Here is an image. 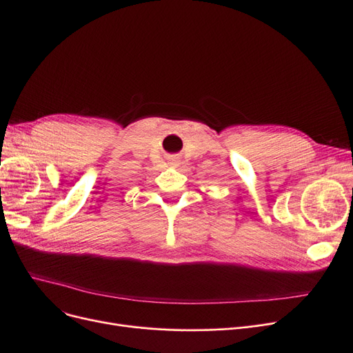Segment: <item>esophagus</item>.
I'll return each instance as SVG.
<instances>
[{"mask_svg": "<svg viewBox=\"0 0 353 353\" xmlns=\"http://www.w3.org/2000/svg\"><path fill=\"white\" fill-rule=\"evenodd\" d=\"M169 163H170V165H176V163H178V160H176L175 157H172V159L169 160Z\"/></svg>", "mask_w": 353, "mask_h": 353, "instance_id": "1", "label": "esophagus"}]
</instances>
